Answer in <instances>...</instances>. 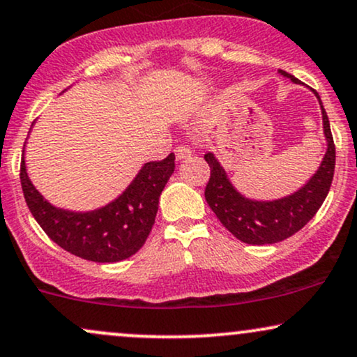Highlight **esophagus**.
Wrapping results in <instances>:
<instances>
[{
  "mask_svg": "<svg viewBox=\"0 0 357 357\" xmlns=\"http://www.w3.org/2000/svg\"><path fill=\"white\" fill-rule=\"evenodd\" d=\"M174 153H176V158H178V160H184V158L190 156L192 151H191L190 148H188V146L181 144V146H178V148L174 149Z\"/></svg>",
  "mask_w": 357,
  "mask_h": 357,
  "instance_id": "34e87169",
  "label": "esophagus"
}]
</instances>
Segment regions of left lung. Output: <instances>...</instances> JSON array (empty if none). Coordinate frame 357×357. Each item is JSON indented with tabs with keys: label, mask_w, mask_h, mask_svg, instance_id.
Returning <instances> with one entry per match:
<instances>
[{
	"label": "left lung",
	"mask_w": 357,
	"mask_h": 357,
	"mask_svg": "<svg viewBox=\"0 0 357 357\" xmlns=\"http://www.w3.org/2000/svg\"><path fill=\"white\" fill-rule=\"evenodd\" d=\"M282 76L293 79V83L301 84V81L286 71L279 70ZM319 100L321 113H323L324 136L328 141L326 151L319 169L301 190L293 195L274 201H256L244 197L241 192L227 179L226 171L222 169L220 161L213 153H206L204 160L211 167V176L206 184L204 197L209 208L216 214L222 226L229 231L234 238L248 244H274L303 229L312 216L324 203L328 196L331 183H333L334 166H336V146L331 135L329 118L321 102L319 94L314 91Z\"/></svg>",
	"instance_id": "obj_1"
}]
</instances>
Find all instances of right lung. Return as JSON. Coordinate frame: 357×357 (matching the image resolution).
<instances>
[{
	"mask_svg": "<svg viewBox=\"0 0 357 357\" xmlns=\"http://www.w3.org/2000/svg\"><path fill=\"white\" fill-rule=\"evenodd\" d=\"M173 171V153L162 161L146 162L121 196L88 213H73L50 204L29 181L24 154L20 179L29 211L58 246L94 263H116L143 248Z\"/></svg>",
	"mask_w": 357,
	"mask_h": 357,
	"instance_id": "obj_1",
	"label": "right lung"
}]
</instances>
